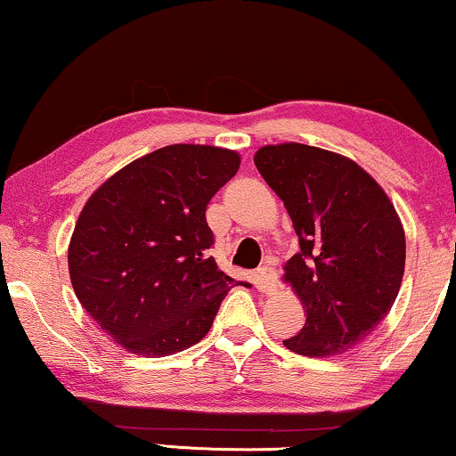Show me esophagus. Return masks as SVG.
I'll use <instances>...</instances> for the list:
<instances>
[{
	"instance_id": "1",
	"label": "esophagus",
	"mask_w": 456,
	"mask_h": 456,
	"mask_svg": "<svg viewBox=\"0 0 456 456\" xmlns=\"http://www.w3.org/2000/svg\"><path fill=\"white\" fill-rule=\"evenodd\" d=\"M255 278H257V286L261 292L270 295V292L276 289V272H273L272 265H261L257 272H255Z\"/></svg>"
}]
</instances>
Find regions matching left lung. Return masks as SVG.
Returning <instances> with one entry per match:
<instances>
[{"label":"left lung","instance_id":"obj_1","mask_svg":"<svg viewBox=\"0 0 456 456\" xmlns=\"http://www.w3.org/2000/svg\"><path fill=\"white\" fill-rule=\"evenodd\" d=\"M255 166L284 201L298 251L284 280L307 320L284 345L305 357L345 353L365 340L396 301L404 272V232L376 180L326 149L267 145Z\"/></svg>","mask_w":456,"mask_h":456}]
</instances>
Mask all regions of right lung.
I'll use <instances>...</instances> for the list:
<instances>
[{"mask_svg": "<svg viewBox=\"0 0 456 456\" xmlns=\"http://www.w3.org/2000/svg\"><path fill=\"white\" fill-rule=\"evenodd\" d=\"M239 166L228 149L161 147L105 180L80 211L72 289L126 351L166 357L209 332L234 280L209 255L205 209Z\"/></svg>", "mask_w": 456, "mask_h": 456, "instance_id": "right-lung-1", "label": "right lung"}]
</instances>
